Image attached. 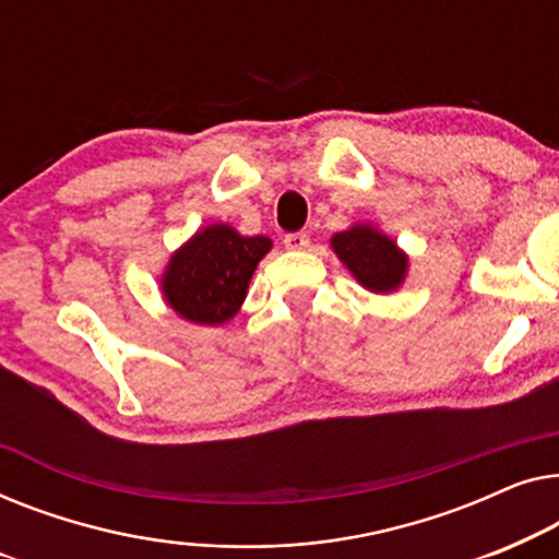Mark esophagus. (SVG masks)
Masks as SVG:
<instances>
[{
	"label": "esophagus",
	"instance_id": "34e87169",
	"mask_svg": "<svg viewBox=\"0 0 559 559\" xmlns=\"http://www.w3.org/2000/svg\"><path fill=\"white\" fill-rule=\"evenodd\" d=\"M309 242H311L309 233H304V230L283 235V246H286L288 250H304V248H309Z\"/></svg>",
	"mask_w": 559,
	"mask_h": 559
}]
</instances>
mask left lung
Here are the masks:
<instances>
[{
	"label": "left lung",
	"mask_w": 559,
	"mask_h": 559,
	"mask_svg": "<svg viewBox=\"0 0 559 559\" xmlns=\"http://www.w3.org/2000/svg\"><path fill=\"white\" fill-rule=\"evenodd\" d=\"M336 255L347 263L361 286L374 294L395 290L405 276L407 258L400 253L388 235L372 230L367 225H357L352 230L336 233L332 238Z\"/></svg>",
	"instance_id": "1"
}]
</instances>
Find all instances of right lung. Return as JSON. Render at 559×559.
<instances>
[{
    "label": "right lung",
    "instance_id": "1",
    "mask_svg": "<svg viewBox=\"0 0 559 559\" xmlns=\"http://www.w3.org/2000/svg\"><path fill=\"white\" fill-rule=\"evenodd\" d=\"M269 250L263 235L242 238L227 225L204 227L169 261L164 296L194 324H223L246 301L250 276Z\"/></svg>",
    "mask_w": 559,
    "mask_h": 559
}]
</instances>
